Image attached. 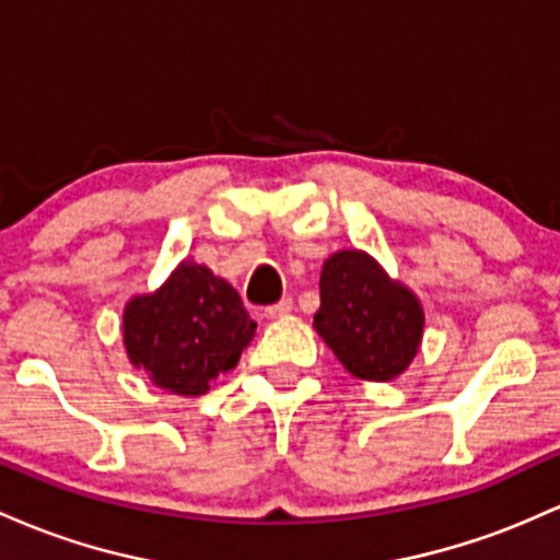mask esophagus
Segmentation results:
<instances>
[{"mask_svg": "<svg viewBox=\"0 0 560 560\" xmlns=\"http://www.w3.org/2000/svg\"><path fill=\"white\" fill-rule=\"evenodd\" d=\"M291 310H293V299H280L278 304H272V306H267V310H264V317L280 319V317H285V314H291Z\"/></svg>", "mask_w": 560, "mask_h": 560, "instance_id": "34e87169", "label": "esophagus"}]
</instances>
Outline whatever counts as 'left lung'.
Returning <instances> with one entry per match:
<instances>
[{
    "label": "left lung",
    "mask_w": 560,
    "mask_h": 560,
    "mask_svg": "<svg viewBox=\"0 0 560 560\" xmlns=\"http://www.w3.org/2000/svg\"><path fill=\"white\" fill-rule=\"evenodd\" d=\"M423 323L416 293L364 250H336L323 264L314 328L354 378L392 381L405 373Z\"/></svg>",
    "instance_id": "obj_1"
}]
</instances>
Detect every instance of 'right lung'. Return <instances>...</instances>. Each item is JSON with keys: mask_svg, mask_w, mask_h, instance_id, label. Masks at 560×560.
<instances>
[{"mask_svg": "<svg viewBox=\"0 0 560 560\" xmlns=\"http://www.w3.org/2000/svg\"><path fill=\"white\" fill-rule=\"evenodd\" d=\"M256 332V323L228 280L185 259L155 293L135 296L124 310L129 362L155 386L200 397L230 373Z\"/></svg>", "mask_w": 560, "mask_h": 560, "instance_id": "obj_1", "label": "right lung"}]
</instances>
